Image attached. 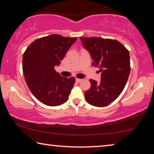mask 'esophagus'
Listing matches in <instances>:
<instances>
[{
    "instance_id": "obj_1",
    "label": "esophagus",
    "mask_w": 154,
    "mask_h": 154,
    "mask_svg": "<svg viewBox=\"0 0 154 154\" xmlns=\"http://www.w3.org/2000/svg\"><path fill=\"white\" fill-rule=\"evenodd\" d=\"M82 80H83V79H77H77H76V82H77V83H79V82H82Z\"/></svg>"
}]
</instances>
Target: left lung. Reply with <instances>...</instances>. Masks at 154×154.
<instances>
[{"label": "left lung", "mask_w": 154, "mask_h": 154, "mask_svg": "<svg viewBox=\"0 0 154 154\" xmlns=\"http://www.w3.org/2000/svg\"><path fill=\"white\" fill-rule=\"evenodd\" d=\"M89 51L92 64L101 72L100 82L90 79L91 87L85 92V98L91 105L105 106L123 91L130 72V54L117 40L100 37H80Z\"/></svg>", "instance_id": "1"}]
</instances>
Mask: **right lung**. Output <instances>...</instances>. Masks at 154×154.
I'll return each mask as SVG.
<instances>
[{
    "label": "right lung",
    "mask_w": 154,
    "mask_h": 154,
    "mask_svg": "<svg viewBox=\"0 0 154 154\" xmlns=\"http://www.w3.org/2000/svg\"><path fill=\"white\" fill-rule=\"evenodd\" d=\"M77 38L51 35L38 38L23 55L22 69L28 87L44 105L58 106L66 103L73 88L74 77H62L54 69Z\"/></svg>",
    "instance_id": "right-lung-1"
}]
</instances>
